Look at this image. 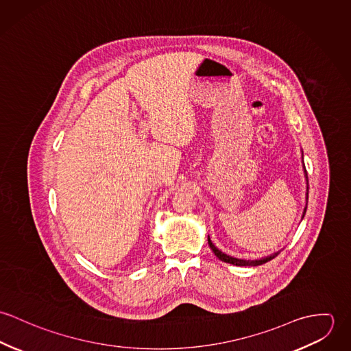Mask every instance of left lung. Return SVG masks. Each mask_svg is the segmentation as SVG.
Listing matches in <instances>:
<instances>
[{"label":"left lung","instance_id":"obj_1","mask_svg":"<svg viewBox=\"0 0 351 351\" xmlns=\"http://www.w3.org/2000/svg\"><path fill=\"white\" fill-rule=\"evenodd\" d=\"M305 177L308 178V176H306V170H305ZM306 199H308V193H306ZM305 210H306V206L304 208V215H305ZM304 215H302V217H304ZM208 245H209V247L212 249V251L215 252V255H216L220 261L227 262V263H232V265H237V266H258V265H262V263H266V262L271 261L273 258H276V256L280 254V251H278V252H274V254H271V255H269V256H265V258H262V259L246 261V259H238V258H234V256H230V255H227V254L221 252V251L219 250L217 247H215V245L210 242L209 237H208Z\"/></svg>","mask_w":351,"mask_h":351}]
</instances>
